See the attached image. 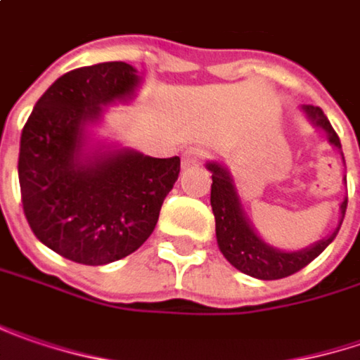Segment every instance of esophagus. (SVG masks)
Instances as JSON below:
<instances>
[{
  "label": "esophagus",
  "mask_w": 360,
  "mask_h": 360,
  "mask_svg": "<svg viewBox=\"0 0 360 360\" xmlns=\"http://www.w3.org/2000/svg\"><path fill=\"white\" fill-rule=\"evenodd\" d=\"M205 160V152L200 148H188L184 155H182V166L190 168V166H198Z\"/></svg>",
  "instance_id": "esophagus-1"
}]
</instances>
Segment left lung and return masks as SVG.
<instances>
[{"instance_id":"1","label":"left lung","mask_w":360,"mask_h":360,"mask_svg":"<svg viewBox=\"0 0 360 360\" xmlns=\"http://www.w3.org/2000/svg\"><path fill=\"white\" fill-rule=\"evenodd\" d=\"M302 111L306 117L314 123L316 127L324 129L328 135V141L334 148L340 150V139L333 129L324 111L314 105H304ZM345 160V158H342ZM207 168L212 172V186H210V207L214 212V225H217V243L221 253L226 261L237 267L239 271L257 279H281L304 269L310 261H314L336 237L338 229L342 225L345 212H347V198L340 205V223L334 229L333 235L326 239L314 243L302 251H279L276 247L267 245L259 235L253 231L245 210H243L239 194L235 190L233 178L225 166L217 162H208ZM347 180V178H345Z\"/></svg>"}]
</instances>
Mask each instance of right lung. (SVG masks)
<instances>
[{
	"label": "right lung",
	"instance_id": "right-lung-1",
	"mask_svg": "<svg viewBox=\"0 0 360 360\" xmlns=\"http://www.w3.org/2000/svg\"><path fill=\"white\" fill-rule=\"evenodd\" d=\"M131 64L101 63L63 75L27 117L18 176L34 235L82 265H105L137 251L155 229L178 180L180 158L134 150L84 152V127L103 107L135 95Z\"/></svg>",
	"mask_w": 360,
	"mask_h": 360
}]
</instances>
